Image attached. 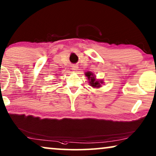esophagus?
I'll list each match as a JSON object with an SVG mask.
<instances>
[{
  "mask_svg": "<svg viewBox=\"0 0 156 156\" xmlns=\"http://www.w3.org/2000/svg\"><path fill=\"white\" fill-rule=\"evenodd\" d=\"M72 69H73L74 71H77V70L78 69V66L77 65H73V66H72Z\"/></svg>",
  "mask_w": 156,
  "mask_h": 156,
  "instance_id": "obj_1",
  "label": "esophagus"
}]
</instances>
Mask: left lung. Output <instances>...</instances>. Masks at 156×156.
<instances>
[{
    "label": "left lung",
    "instance_id": "obj_1",
    "mask_svg": "<svg viewBox=\"0 0 156 156\" xmlns=\"http://www.w3.org/2000/svg\"><path fill=\"white\" fill-rule=\"evenodd\" d=\"M85 76L87 77V79L89 80V83L92 87H100V83H102V81H98L95 80V76H93V73L91 72H87L85 73Z\"/></svg>",
    "mask_w": 156,
    "mask_h": 156
}]
</instances>
